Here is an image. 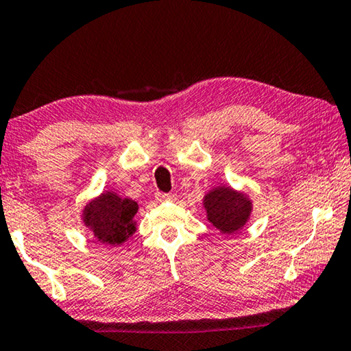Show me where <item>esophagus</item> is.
<instances>
[{"label":"esophagus","mask_w":351,"mask_h":351,"mask_svg":"<svg viewBox=\"0 0 351 351\" xmlns=\"http://www.w3.org/2000/svg\"><path fill=\"white\" fill-rule=\"evenodd\" d=\"M154 197H156V199H158V202H164V199H170V193L158 192Z\"/></svg>","instance_id":"esophagus-1"}]
</instances>
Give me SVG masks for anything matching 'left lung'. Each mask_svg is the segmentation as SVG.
<instances>
[{"mask_svg": "<svg viewBox=\"0 0 351 351\" xmlns=\"http://www.w3.org/2000/svg\"><path fill=\"white\" fill-rule=\"evenodd\" d=\"M208 220L223 234L241 231L252 215L253 203L245 192L231 186H217L203 198Z\"/></svg>", "mask_w": 351, "mask_h": 351, "instance_id": "left-lung-1", "label": "left lung"}]
</instances>
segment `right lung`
<instances>
[{"label": "right lung", "mask_w": 351, "mask_h": 351, "mask_svg": "<svg viewBox=\"0 0 351 351\" xmlns=\"http://www.w3.org/2000/svg\"><path fill=\"white\" fill-rule=\"evenodd\" d=\"M137 210L138 204L134 199L121 198L112 191H106L84 206L82 221L97 242L117 247L136 232Z\"/></svg>", "instance_id": "1"}]
</instances>
